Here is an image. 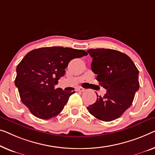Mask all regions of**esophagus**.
<instances>
[{
    "mask_svg": "<svg viewBox=\"0 0 155 155\" xmlns=\"http://www.w3.org/2000/svg\"><path fill=\"white\" fill-rule=\"evenodd\" d=\"M85 91V89L82 87H78L77 88V91H79V92H84Z\"/></svg>",
    "mask_w": 155,
    "mask_h": 155,
    "instance_id": "34e87169",
    "label": "esophagus"
}]
</instances>
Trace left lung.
I'll return each mask as SVG.
<instances>
[{
  "mask_svg": "<svg viewBox=\"0 0 155 155\" xmlns=\"http://www.w3.org/2000/svg\"><path fill=\"white\" fill-rule=\"evenodd\" d=\"M92 71L97 80L107 90L87 108L100 120L109 122L118 118L130 107L139 88L138 70L127 55L108 48H91Z\"/></svg>",
  "mask_w": 155,
  "mask_h": 155,
  "instance_id": "8db88e82",
  "label": "left lung"
}]
</instances>
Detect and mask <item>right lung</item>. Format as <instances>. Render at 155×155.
Here are the masks:
<instances>
[{
    "mask_svg": "<svg viewBox=\"0 0 155 155\" xmlns=\"http://www.w3.org/2000/svg\"><path fill=\"white\" fill-rule=\"evenodd\" d=\"M87 55L84 50L62 47L34 49L17 67L15 83L21 100L38 118L47 120L58 115L69 97V92L55 88L71 60Z\"/></svg>",
    "mask_w": 155,
    "mask_h": 155,
    "instance_id": "right-lung-1",
    "label": "right lung"
}]
</instances>
